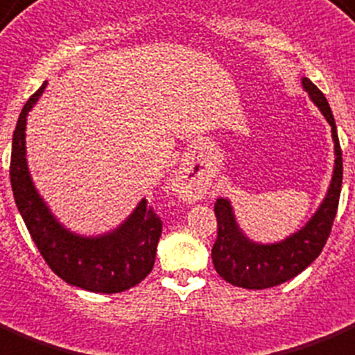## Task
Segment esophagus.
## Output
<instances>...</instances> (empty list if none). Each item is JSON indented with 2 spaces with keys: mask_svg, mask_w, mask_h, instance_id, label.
I'll list each match as a JSON object with an SVG mask.
<instances>
[{
  "mask_svg": "<svg viewBox=\"0 0 355 355\" xmlns=\"http://www.w3.org/2000/svg\"><path fill=\"white\" fill-rule=\"evenodd\" d=\"M184 189H191V187H187V186H184ZM189 193H191V191H189Z\"/></svg>",
  "mask_w": 355,
  "mask_h": 355,
  "instance_id": "obj_1",
  "label": "esophagus"
}]
</instances>
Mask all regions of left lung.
<instances>
[{"label": "left lung", "instance_id": "obj_1", "mask_svg": "<svg viewBox=\"0 0 355 355\" xmlns=\"http://www.w3.org/2000/svg\"><path fill=\"white\" fill-rule=\"evenodd\" d=\"M302 87L306 89L310 98L332 125V138L336 144V169L332 184L324 202L312 220L286 241L270 246L250 243L237 227L230 202L226 198H218L213 206L217 217V239L211 248V259L218 275L233 286L264 290L290 281L319 257L332 232L343 184L341 146L337 138L336 120L324 94L308 78H302Z\"/></svg>", "mask_w": 355, "mask_h": 355}]
</instances>
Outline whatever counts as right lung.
Returning a JSON list of instances; mask_svg holds the SVG:
<instances>
[{"instance_id":"right-lung-1","label":"right lung","mask_w":355,"mask_h":355,"mask_svg":"<svg viewBox=\"0 0 355 355\" xmlns=\"http://www.w3.org/2000/svg\"><path fill=\"white\" fill-rule=\"evenodd\" d=\"M45 85L47 83L23 105L14 129L10 184L16 206L42 257L58 277L89 292H125L151 273L158 239L162 235V220L148 206V200H142L116 232L103 237H78L56 223L34 189L25 160L27 112L37 102Z\"/></svg>"}]
</instances>
